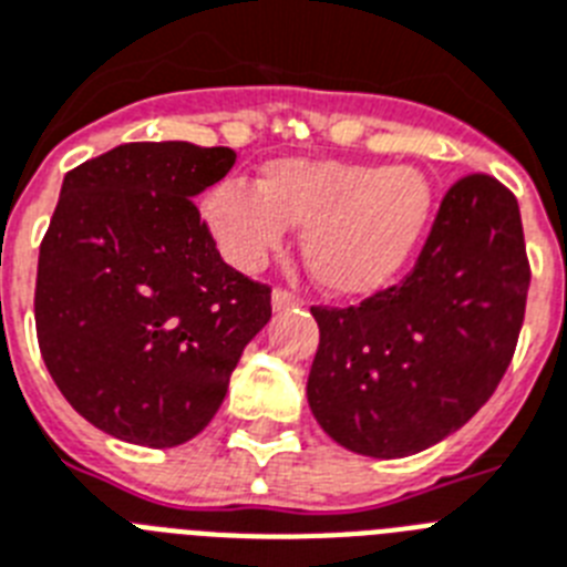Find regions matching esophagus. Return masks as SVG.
Returning <instances> with one entry per match:
<instances>
[{
    "instance_id": "obj_1",
    "label": "esophagus",
    "mask_w": 567,
    "mask_h": 567,
    "mask_svg": "<svg viewBox=\"0 0 567 567\" xmlns=\"http://www.w3.org/2000/svg\"><path fill=\"white\" fill-rule=\"evenodd\" d=\"M270 302H274V311H288V308L302 306V299L293 297V293H288V291H282V288H276L274 297H270Z\"/></svg>"
}]
</instances>
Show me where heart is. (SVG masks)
Wrapping results in <instances>:
<instances>
[{
  "instance_id": "obj_1",
  "label": "heart",
  "mask_w": 567,
  "mask_h": 567,
  "mask_svg": "<svg viewBox=\"0 0 567 567\" xmlns=\"http://www.w3.org/2000/svg\"><path fill=\"white\" fill-rule=\"evenodd\" d=\"M434 212V188L413 165L343 159H274L256 186L227 183L204 215L238 268H259L288 227L302 233V259L329 293L361 297L384 288L416 252Z\"/></svg>"
}]
</instances>
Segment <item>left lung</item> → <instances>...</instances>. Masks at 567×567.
Listing matches in <instances>:
<instances>
[{
	"mask_svg": "<svg viewBox=\"0 0 567 567\" xmlns=\"http://www.w3.org/2000/svg\"><path fill=\"white\" fill-rule=\"evenodd\" d=\"M530 288L518 200L489 174L443 197L413 270L352 308H311L320 347L308 404L363 457H408L489 402L513 361Z\"/></svg>",
	"mask_w": 567,
	"mask_h": 567,
	"instance_id": "8db88e82",
	"label": "left lung"
}]
</instances>
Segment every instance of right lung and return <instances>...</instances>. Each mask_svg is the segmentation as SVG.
<instances>
[{
	"label": "right lung",
	"instance_id": "1",
	"mask_svg": "<svg viewBox=\"0 0 567 567\" xmlns=\"http://www.w3.org/2000/svg\"><path fill=\"white\" fill-rule=\"evenodd\" d=\"M233 165V148L131 142L63 177L37 261V340L66 402L124 443L200 434L270 320L268 285L220 259L192 204Z\"/></svg>",
	"mask_w": 567,
	"mask_h": 567
}]
</instances>
